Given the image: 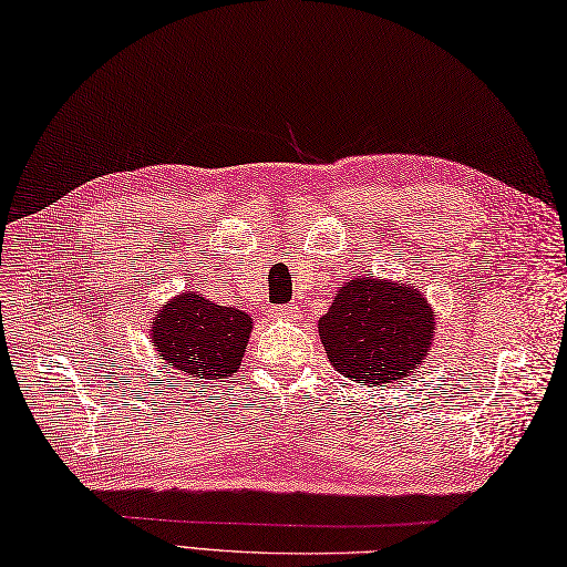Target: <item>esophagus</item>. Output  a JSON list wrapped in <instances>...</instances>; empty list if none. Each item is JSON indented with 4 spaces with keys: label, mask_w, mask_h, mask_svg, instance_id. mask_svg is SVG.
Returning a JSON list of instances; mask_svg holds the SVG:
<instances>
[{
    "label": "esophagus",
    "mask_w": 567,
    "mask_h": 567,
    "mask_svg": "<svg viewBox=\"0 0 567 567\" xmlns=\"http://www.w3.org/2000/svg\"><path fill=\"white\" fill-rule=\"evenodd\" d=\"M271 315L276 317V320H293V317L298 315V306H293V302H286V306H276L271 310Z\"/></svg>",
    "instance_id": "obj_1"
}]
</instances>
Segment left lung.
Returning a JSON list of instances; mask_svg holds the SVG:
<instances>
[{
  "mask_svg": "<svg viewBox=\"0 0 567 567\" xmlns=\"http://www.w3.org/2000/svg\"><path fill=\"white\" fill-rule=\"evenodd\" d=\"M317 327L331 365L343 378L388 388L425 361L435 315L416 286L361 276L339 286Z\"/></svg>",
  "mask_w": 567,
  "mask_h": 567,
  "instance_id": "obj_1",
  "label": "left lung"
}]
</instances>
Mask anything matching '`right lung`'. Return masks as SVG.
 I'll list each match as a JSON object with an SVG mask.
<instances>
[{
  "mask_svg": "<svg viewBox=\"0 0 567 567\" xmlns=\"http://www.w3.org/2000/svg\"><path fill=\"white\" fill-rule=\"evenodd\" d=\"M250 331V315L187 291L158 312L151 327V343L165 363L185 375L220 380L240 368Z\"/></svg>",
  "mask_w": 567,
  "mask_h": 567,
  "instance_id": "obj_1",
  "label": "right lung"
}]
</instances>
